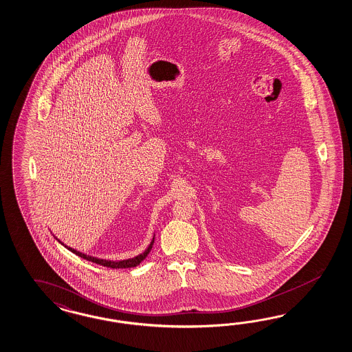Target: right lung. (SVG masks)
<instances>
[{"label":"right lung","mask_w":352,"mask_h":352,"mask_svg":"<svg viewBox=\"0 0 352 352\" xmlns=\"http://www.w3.org/2000/svg\"><path fill=\"white\" fill-rule=\"evenodd\" d=\"M153 241H155V237L152 238L151 243L148 245V248H146L142 254H140L138 256L126 258V260H120V261H111V260H104V258H98V257L89 256V255H86V254H82V252L76 251L74 248H67V246H65V248L67 250H70L73 254H76L78 256L83 257V258H86L88 261H92V263L100 264V265L107 266V267H111V269H124V267H134V266L140 265L143 260L147 257V255L150 254L152 245H153ZM61 245H64V243H61Z\"/></svg>","instance_id":"right-lung-1"}]
</instances>
